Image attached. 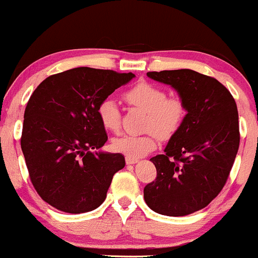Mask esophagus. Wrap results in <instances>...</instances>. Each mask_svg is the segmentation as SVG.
I'll use <instances>...</instances> for the list:
<instances>
[{
    "label": "esophagus",
    "mask_w": 258,
    "mask_h": 258,
    "mask_svg": "<svg viewBox=\"0 0 258 258\" xmlns=\"http://www.w3.org/2000/svg\"><path fill=\"white\" fill-rule=\"evenodd\" d=\"M136 162H138V159L130 158V156H126V164L127 165H133V164H136Z\"/></svg>",
    "instance_id": "1"
}]
</instances>
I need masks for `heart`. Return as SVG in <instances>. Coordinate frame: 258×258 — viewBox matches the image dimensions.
Masks as SVG:
<instances>
[{"mask_svg":"<svg viewBox=\"0 0 258 258\" xmlns=\"http://www.w3.org/2000/svg\"><path fill=\"white\" fill-rule=\"evenodd\" d=\"M128 105L146 112L142 136H122L112 141L111 147L116 153L130 158H139L155 149L158 136L168 139L182 127L186 116V104L178 96L167 97L166 91L149 82H141L123 93ZM100 123L110 132L120 130L121 115L116 103L106 98L98 106Z\"/></svg>","mask_w":258,"mask_h":258,"instance_id":"b5f03b06","label":"heart"}]
</instances>
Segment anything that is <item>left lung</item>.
Returning <instances> with one entry per match:
<instances>
[{
	"label": "left lung",
	"mask_w": 258,
	"mask_h": 258,
	"mask_svg": "<svg viewBox=\"0 0 258 258\" xmlns=\"http://www.w3.org/2000/svg\"><path fill=\"white\" fill-rule=\"evenodd\" d=\"M147 75L172 86L188 114L165 153L150 159L156 178L144 186V200L160 215H190L209 205L229 177L240 143L236 103L220 81L194 70Z\"/></svg>",
	"instance_id": "8db88e82"
}]
</instances>
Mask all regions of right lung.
I'll list each match as a JSON object with an SVG mask.
<instances>
[{
	"instance_id": "right-lung-1",
	"label": "right lung",
	"mask_w": 258,
	"mask_h": 258,
	"mask_svg": "<svg viewBox=\"0 0 258 258\" xmlns=\"http://www.w3.org/2000/svg\"><path fill=\"white\" fill-rule=\"evenodd\" d=\"M133 78L132 73L81 67L48 76L31 94L20 146L32 185L47 204L84 214L105 200L125 158L92 152L108 141L97 110Z\"/></svg>"
}]
</instances>
